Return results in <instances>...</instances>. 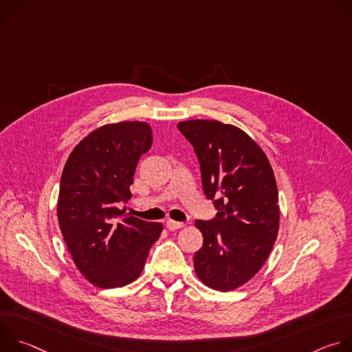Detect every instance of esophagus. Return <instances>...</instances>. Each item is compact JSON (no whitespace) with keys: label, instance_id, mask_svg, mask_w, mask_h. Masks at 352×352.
<instances>
[{"label":"esophagus","instance_id":"1","mask_svg":"<svg viewBox=\"0 0 352 352\" xmlns=\"http://www.w3.org/2000/svg\"><path fill=\"white\" fill-rule=\"evenodd\" d=\"M166 227L168 228V230H171V231H174V230H179V228H182V227H185V224L184 223H179V221H174V220H168L167 223H166Z\"/></svg>","mask_w":352,"mask_h":352}]
</instances>
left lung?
Returning a JSON list of instances; mask_svg holds the SVG:
<instances>
[{
    "instance_id": "1",
    "label": "left lung",
    "mask_w": 352,
    "mask_h": 352,
    "mask_svg": "<svg viewBox=\"0 0 352 352\" xmlns=\"http://www.w3.org/2000/svg\"><path fill=\"white\" fill-rule=\"evenodd\" d=\"M177 126L193 146L204 192L217 209L213 220L195 221L204 235L193 256L196 276L213 289H235L262 269L277 238L273 168L262 147L234 125L189 120Z\"/></svg>"
}]
</instances>
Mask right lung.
<instances>
[{"label":"right lung","instance_id":"obj_1","mask_svg":"<svg viewBox=\"0 0 352 352\" xmlns=\"http://www.w3.org/2000/svg\"><path fill=\"white\" fill-rule=\"evenodd\" d=\"M147 122L122 121L90 132L69 155L60 185L57 216L78 270L96 287L135 281L163 224L125 214L121 204L138 162L152 146Z\"/></svg>","mask_w":352,"mask_h":352}]
</instances>
